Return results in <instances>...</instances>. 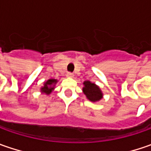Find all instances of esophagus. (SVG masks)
I'll use <instances>...</instances> for the list:
<instances>
[{"label": "esophagus", "mask_w": 151, "mask_h": 151, "mask_svg": "<svg viewBox=\"0 0 151 151\" xmlns=\"http://www.w3.org/2000/svg\"><path fill=\"white\" fill-rule=\"evenodd\" d=\"M73 76H74V75H73V73L71 72H68L66 74L67 77H73Z\"/></svg>", "instance_id": "obj_1"}]
</instances>
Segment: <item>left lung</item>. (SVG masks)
<instances>
[{
	"mask_svg": "<svg viewBox=\"0 0 151 151\" xmlns=\"http://www.w3.org/2000/svg\"><path fill=\"white\" fill-rule=\"evenodd\" d=\"M83 84L84 87L82 88V91L88 100L95 102L102 98L103 94L98 86H96L95 83H91L90 81H86Z\"/></svg>",
	"mask_w": 151,
	"mask_h": 151,
	"instance_id": "obj_1",
	"label": "left lung"
}]
</instances>
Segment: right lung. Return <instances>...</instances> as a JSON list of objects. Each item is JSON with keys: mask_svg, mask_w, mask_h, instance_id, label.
Wrapping results in <instances>:
<instances>
[{"mask_svg": "<svg viewBox=\"0 0 151 151\" xmlns=\"http://www.w3.org/2000/svg\"><path fill=\"white\" fill-rule=\"evenodd\" d=\"M57 81H58L55 80V79H50V80H48L46 82L44 83V86H42L41 92L46 94V95H50V93L52 92V91H54V89H55V86L57 83Z\"/></svg>", "mask_w": 151, "mask_h": 151, "instance_id": "right-lung-1", "label": "right lung"}]
</instances>
